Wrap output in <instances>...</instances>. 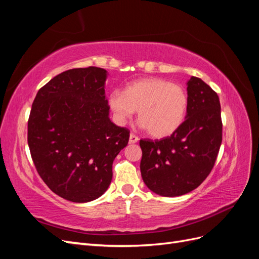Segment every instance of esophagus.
<instances>
[{
  "label": "esophagus",
  "instance_id": "34e87169",
  "mask_svg": "<svg viewBox=\"0 0 259 259\" xmlns=\"http://www.w3.org/2000/svg\"><path fill=\"white\" fill-rule=\"evenodd\" d=\"M139 140V138L135 134H131L130 135V144H136Z\"/></svg>",
  "mask_w": 259,
  "mask_h": 259
}]
</instances>
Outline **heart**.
Here are the masks:
<instances>
[{
    "label": "heart",
    "mask_w": 259,
    "mask_h": 259,
    "mask_svg": "<svg viewBox=\"0 0 259 259\" xmlns=\"http://www.w3.org/2000/svg\"><path fill=\"white\" fill-rule=\"evenodd\" d=\"M109 106L123 124L138 110L140 125L154 138L168 137L182 126L188 110V96L177 84L158 77L137 80L124 92L114 91Z\"/></svg>",
    "instance_id": "obj_1"
}]
</instances>
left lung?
<instances>
[{"mask_svg":"<svg viewBox=\"0 0 259 259\" xmlns=\"http://www.w3.org/2000/svg\"><path fill=\"white\" fill-rule=\"evenodd\" d=\"M186 120L160 140L140 139V171L146 186L162 197H179L198 188L214 167L223 140L217 93L199 77L187 83Z\"/></svg>","mask_w":259,"mask_h":259,"instance_id":"obj_1","label":"left lung"}]
</instances>
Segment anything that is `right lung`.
Returning <instances> with one entry per match:
<instances>
[{
    "instance_id": "1",
    "label": "right lung",
    "mask_w": 259,
    "mask_h": 259,
    "mask_svg": "<svg viewBox=\"0 0 259 259\" xmlns=\"http://www.w3.org/2000/svg\"><path fill=\"white\" fill-rule=\"evenodd\" d=\"M107 71L67 70L38 90L28 120L31 158L43 182L76 203L96 200L112 179V163L130 131L109 119Z\"/></svg>"
}]
</instances>
